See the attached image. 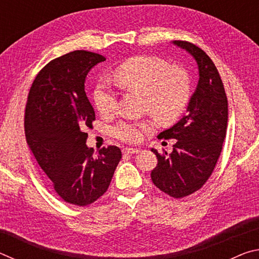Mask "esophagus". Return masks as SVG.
<instances>
[{
	"label": "esophagus",
	"mask_w": 259,
	"mask_h": 259,
	"mask_svg": "<svg viewBox=\"0 0 259 259\" xmlns=\"http://www.w3.org/2000/svg\"><path fill=\"white\" fill-rule=\"evenodd\" d=\"M123 152L126 153V154H138L140 151L137 150V148H124Z\"/></svg>",
	"instance_id": "34e87169"
}]
</instances>
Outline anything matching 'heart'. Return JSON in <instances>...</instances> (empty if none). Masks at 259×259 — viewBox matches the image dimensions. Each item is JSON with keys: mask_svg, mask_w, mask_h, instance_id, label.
I'll use <instances>...</instances> for the list:
<instances>
[{"mask_svg": "<svg viewBox=\"0 0 259 259\" xmlns=\"http://www.w3.org/2000/svg\"><path fill=\"white\" fill-rule=\"evenodd\" d=\"M114 78L124 90L143 94V107L157 120L169 123L177 120L191 96V82L185 69L169 66L159 57L139 55L124 60L114 71ZM95 105L100 114L116 111V95L109 87L99 84L94 93ZM152 121H120L113 134L122 142L136 144L153 129Z\"/></svg>", "mask_w": 259, "mask_h": 259, "instance_id": "heart-1", "label": "heart"}]
</instances>
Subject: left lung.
<instances>
[{
    "mask_svg": "<svg viewBox=\"0 0 259 259\" xmlns=\"http://www.w3.org/2000/svg\"><path fill=\"white\" fill-rule=\"evenodd\" d=\"M194 57L199 66V83L187 107V114L159 138L177 139L172 152L159 153L151 172L154 185L175 199L199 191L216 166L227 128V97L224 84L210 57L187 41H174Z\"/></svg>",
    "mask_w": 259,
    "mask_h": 259,
    "instance_id": "8db88e82",
    "label": "left lung"
}]
</instances>
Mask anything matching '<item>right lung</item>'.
<instances>
[{
  "instance_id": "right-lung-1",
  "label": "right lung",
  "mask_w": 259,
  "mask_h": 259,
  "mask_svg": "<svg viewBox=\"0 0 259 259\" xmlns=\"http://www.w3.org/2000/svg\"><path fill=\"white\" fill-rule=\"evenodd\" d=\"M105 57L72 51L48 63L30 87L25 109V136L38 165L65 202L94 203L111 184L122 157L119 147L85 145L95 111L84 91L87 74Z\"/></svg>"
}]
</instances>
